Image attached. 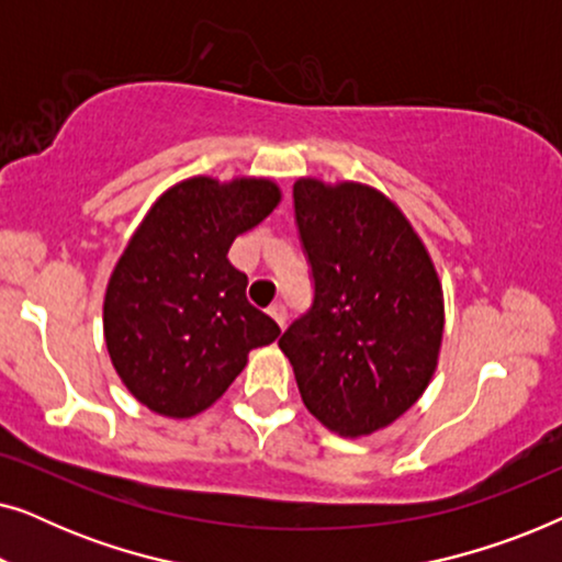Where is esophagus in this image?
<instances>
[{
    "label": "esophagus",
    "instance_id": "obj_1",
    "mask_svg": "<svg viewBox=\"0 0 562 562\" xmlns=\"http://www.w3.org/2000/svg\"><path fill=\"white\" fill-rule=\"evenodd\" d=\"M268 314H271V317L276 319V325L283 329V325H286V310H283V304L268 306Z\"/></svg>",
    "mask_w": 562,
    "mask_h": 562
}]
</instances>
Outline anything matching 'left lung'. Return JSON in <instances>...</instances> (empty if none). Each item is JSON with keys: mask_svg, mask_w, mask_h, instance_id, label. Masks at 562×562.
I'll list each match as a JSON object with an SVG mask.
<instances>
[{"mask_svg": "<svg viewBox=\"0 0 562 562\" xmlns=\"http://www.w3.org/2000/svg\"><path fill=\"white\" fill-rule=\"evenodd\" d=\"M314 304L281 335L312 417L366 437L412 409L437 371L442 281L394 199L360 181L294 183Z\"/></svg>", "mask_w": 562, "mask_h": 562, "instance_id": "left-lung-1", "label": "left lung"}]
</instances>
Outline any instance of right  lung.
I'll return each mask as SVG.
<instances>
[{
    "mask_svg": "<svg viewBox=\"0 0 562 562\" xmlns=\"http://www.w3.org/2000/svg\"><path fill=\"white\" fill-rule=\"evenodd\" d=\"M283 191L268 176H189L135 227L104 291V342L122 386L168 419H191L225 394L252 348L281 329L245 296L229 263L237 235Z\"/></svg>",
    "mask_w": 562,
    "mask_h": 562,
    "instance_id": "add662e5",
    "label": "right lung"
}]
</instances>
